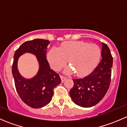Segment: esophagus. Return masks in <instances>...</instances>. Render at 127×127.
Returning a JSON list of instances; mask_svg holds the SVG:
<instances>
[{"mask_svg": "<svg viewBox=\"0 0 127 127\" xmlns=\"http://www.w3.org/2000/svg\"><path fill=\"white\" fill-rule=\"evenodd\" d=\"M61 82H64L66 80V79H67V77H66L63 76V75H61Z\"/></svg>", "mask_w": 127, "mask_h": 127, "instance_id": "obj_1", "label": "esophagus"}]
</instances>
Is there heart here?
I'll list each match as a JSON object with an SVG mask.
<instances>
[{"instance_id":"b5f03b06","label":"heart","mask_w":127,"mask_h":127,"mask_svg":"<svg viewBox=\"0 0 127 127\" xmlns=\"http://www.w3.org/2000/svg\"><path fill=\"white\" fill-rule=\"evenodd\" d=\"M101 55L99 47L96 44L84 42H67L60 48L53 47L50 50L47 58L51 67L56 71L61 69L68 60L70 66L64 72H74L79 75H85L94 69Z\"/></svg>"}]
</instances>
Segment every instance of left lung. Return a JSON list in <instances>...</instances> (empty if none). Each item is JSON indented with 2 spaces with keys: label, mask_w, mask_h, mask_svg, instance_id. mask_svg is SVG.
<instances>
[{
  "label": "left lung",
  "mask_w": 127,
  "mask_h": 127,
  "mask_svg": "<svg viewBox=\"0 0 127 127\" xmlns=\"http://www.w3.org/2000/svg\"><path fill=\"white\" fill-rule=\"evenodd\" d=\"M101 60L93 71L82 79H73L69 95L74 103L83 107L98 104L108 90L111 82L113 59L105 43H102Z\"/></svg>",
  "instance_id": "1"
}]
</instances>
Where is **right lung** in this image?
<instances>
[{
    "label": "right lung",
    "mask_w": 127,
    "mask_h": 127,
    "mask_svg": "<svg viewBox=\"0 0 127 127\" xmlns=\"http://www.w3.org/2000/svg\"><path fill=\"white\" fill-rule=\"evenodd\" d=\"M47 40L35 39L25 42L15 52L12 65V74L16 92L23 101L32 108L44 107L51 101L53 89L61 83L57 73L52 70L47 60ZM32 53L36 56L39 71L34 77L26 79L17 69L19 58L24 53Z\"/></svg>",
    "instance_id": "add662e5"
}]
</instances>
